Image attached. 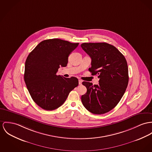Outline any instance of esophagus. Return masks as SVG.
Instances as JSON below:
<instances>
[{"label": "esophagus", "instance_id": "obj_1", "mask_svg": "<svg viewBox=\"0 0 152 152\" xmlns=\"http://www.w3.org/2000/svg\"><path fill=\"white\" fill-rule=\"evenodd\" d=\"M82 81L81 80H79V85H82Z\"/></svg>", "mask_w": 152, "mask_h": 152}]
</instances>
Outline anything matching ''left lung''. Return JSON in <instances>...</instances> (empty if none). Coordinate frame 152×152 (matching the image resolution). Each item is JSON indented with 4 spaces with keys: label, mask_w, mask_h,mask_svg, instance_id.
<instances>
[{
    "label": "left lung",
    "mask_w": 152,
    "mask_h": 152,
    "mask_svg": "<svg viewBox=\"0 0 152 152\" xmlns=\"http://www.w3.org/2000/svg\"><path fill=\"white\" fill-rule=\"evenodd\" d=\"M83 50L91 57L92 75L99 79L98 85L83 82L87 93L81 98L84 106L95 115L113 109L125 93L129 83V69L124 56L106 43H84Z\"/></svg>",
    "instance_id": "8db88e82"
}]
</instances>
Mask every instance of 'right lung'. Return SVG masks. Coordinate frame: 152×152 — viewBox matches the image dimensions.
Here are the masks:
<instances>
[{"instance_id":"add662e5","label":"right lung","mask_w":152,"mask_h":152,"mask_svg":"<svg viewBox=\"0 0 152 152\" xmlns=\"http://www.w3.org/2000/svg\"><path fill=\"white\" fill-rule=\"evenodd\" d=\"M78 45L79 43L59 39H47L41 42L28 55L24 80L32 99L42 109H57L79 85L76 77L66 78L57 75L61 66H66L69 56Z\"/></svg>"}]
</instances>
